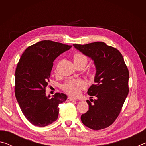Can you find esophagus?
<instances>
[{
    "mask_svg": "<svg viewBox=\"0 0 146 146\" xmlns=\"http://www.w3.org/2000/svg\"><path fill=\"white\" fill-rule=\"evenodd\" d=\"M67 100L68 101H74V100H76V98H72L71 97H68L67 98Z\"/></svg>",
    "mask_w": 146,
    "mask_h": 146,
    "instance_id": "34e87169",
    "label": "esophagus"
}]
</instances>
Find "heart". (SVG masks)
I'll return each mask as SVG.
<instances>
[{
	"label": "heart",
	"mask_w": 146,
	"mask_h": 146,
	"mask_svg": "<svg viewBox=\"0 0 146 146\" xmlns=\"http://www.w3.org/2000/svg\"><path fill=\"white\" fill-rule=\"evenodd\" d=\"M73 60L75 66H77L80 64L85 66L88 63V58L84 54L82 53H75L73 55ZM88 75L90 78H93L95 76L93 70H89L88 71ZM63 90L69 95L73 97H77L80 95L81 91L84 90L86 88V84L84 81L80 79L78 80H68L64 82L62 86Z\"/></svg>",
	"instance_id": "b5f03b06"
}]
</instances>
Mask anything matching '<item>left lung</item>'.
<instances>
[{
	"instance_id": "1",
	"label": "left lung",
	"mask_w": 146,
	"mask_h": 146,
	"mask_svg": "<svg viewBox=\"0 0 146 146\" xmlns=\"http://www.w3.org/2000/svg\"><path fill=\"white\" fill-rule=\"evenodd\" d=\"M93 60L97 68L95 84L88 91L89 110L81 116L82 122L93 130L110 126L122 110L129 93V71L119 51L102 42L73 45Z\"/></svg>"
}]
</instances>
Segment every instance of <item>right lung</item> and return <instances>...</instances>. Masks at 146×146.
<instances>
[{
    "label": "right lung",
    "mask_w": 146,
    "mask_h": 146,
    "mask_svg": "<svg viewBox=\"0 0 146 146\" xmlns=\"http://www.w3.org/2000/svg\"><path fill=\"white\" fill-rule=\"evenodd\" d=\"M71 48L51 40L38 42L26 48L17 64L15 95L24 115L35 126L45 127L56 121L58 105L67 99L60 93L47 97L46 88L53 61Z\"/></svg>",
    "instance_id": "1"
}]
</instances>
